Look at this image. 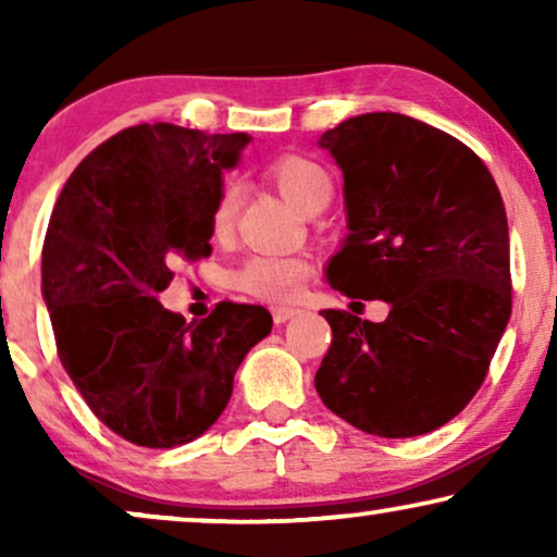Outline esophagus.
<instances>
[{"mask_svg": "<svg viewBox=\"0 0 557 557\" xmlns=\"http://www.w3.org/2000/svg\"><path fill=\"white\" fill-rule=\"evenodd\" d=\"M273 322L276 324H284V322H288V319H294L296 314H299V309L296 307H273Z\"/></svg>", "mask_w": 557, "mask_h": 557, "instance_id": "1", "label": "esophagus"}]
</instances>
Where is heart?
Instances as JSON below:
<instances>
[{
	"label": "heart",
	"instance_id": "heart-1",
	"mask_svg": "<svg viewBox=\"0 0 557 557\" xmlns=\"http://www.w3.org/2000/svg\"><path fill=\"white\" fill-rule=\"evenodd\" d=\"M269 177L286 200H292L296 208L309 212L324 210L332 200V180L322 164L301 154L276 157L265 166ZM240 193L233 180L220 185L215 200L210 210V231L215 238H227L238 218ZM309 276V261L301 256H250L246 261L225 271V284L235 292L256 296V299L284 301L292 299L299 292L304 281Z\"/></svg>",
	"mask_w": 557,
	"mask_h": 557
}]
</instances>
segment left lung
Returning <instances> with one entry per match:
<instances>
[{
  "label": "left lung",
  "mask_w": 557,
  "mask_h": 557,
  "mask_svg": "<svg viewBox=\"0 0 557 557\" xmlns=\"http://www.w3.org/2000/svg\"><path fill=\"white\" fill-rule=\"evenodd\" d=\"M345 174L349 235L326 278L391 304L385 322L326 309L314 385L332 413L383 438L436 431L482 387L512 314L499 187L467 144L403 113H364L319 139Z\"/></svg>",
  "instance_id": "obj_1"
}]
</instances>
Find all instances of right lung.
Instances as JSON below:
<instances>
[{
    "label": "right lung",
    "mask_w": 557,
    "mask_h": 557,
    "mask_svg": "<svg viewBox=\"0 0 557 557\" xmlns=\"http://www.w3.org/2000/svg\"><path fill=\"white\" fill-rule=\"evenodd\" d=\"M248 139L164 121L124 128L75 166L50 215L42 299L58 357L98 421L136 446L202 436L271 332L256 304L220 301L185 324L157 301L180 258L212 253V200Z\"/></svg>",
    "instance_id": "1"
}]
</instances>
